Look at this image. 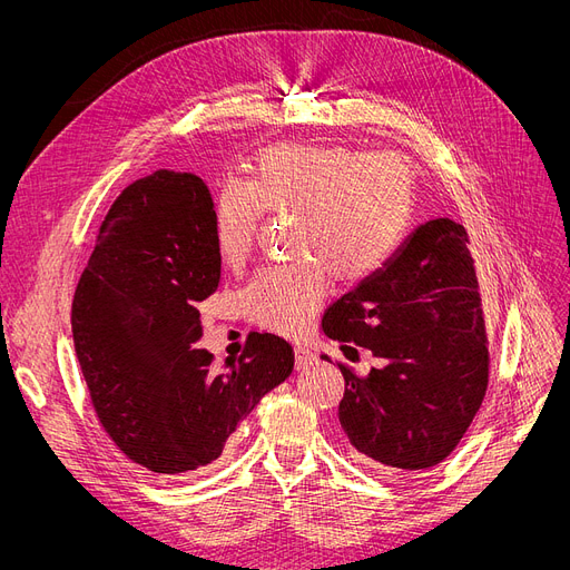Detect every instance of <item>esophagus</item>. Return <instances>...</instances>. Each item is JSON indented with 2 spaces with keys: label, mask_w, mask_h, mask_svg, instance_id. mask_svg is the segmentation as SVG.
<instances>
[{
  "label": "esophagus",
  "mask_w": 570,
  "mask_h": 570,
  "mask_svg": "<svg viewBox=\"0 0 570 570\" xmlns=\"http://www.w3.org/2000/svg\"><path fill=\"white\" fill-rule=\"evenodd\" d=\"M312 361H314V353L303 344H295V365H297V370L312 365Z\"/></svg>",
  "instance_id": "obj_1"
}]
</instances>
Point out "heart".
<instances>
[{
  "mask_svg": "<svg viewBox=\"0 0 570 570\" xmlns=\"http://www.w3.org/2000/svg\"><path fill=\"white\" fill-rule=\"evenodd\" d=\"M415 203L411 164L397 153L286 142L265 149L247 183L226 179L213 215L215 245L243 267L267 215H293L291 254L303 261L265 267L243 293L247 314L279 333L303 331L327 293V275L355 286L393 258Z\"/></svg>",
  "mask_w": 570,
  "mask_h": 570,
  "instance_id": "1",
  "label": "heart"
}]
</instances>
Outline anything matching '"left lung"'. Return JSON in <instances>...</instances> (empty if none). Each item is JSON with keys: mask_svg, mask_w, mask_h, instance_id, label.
<instances>
[{"mask_svg": "<svg viewBox=\"0 0 570 570\" xmlns=\"http://www.w3.org/2000/svg\"><path fill=\"white\" fill-rule=\"evenodd\" d=\"M321 325L348 361H357L361 346L383 363L367 376L337 363L346 381L340 423L357 458L421 471L455 451L490 379L464 226L453 219L417 226L374 277L325 309Z\"/></svg>", "mask_w": 570, "mask_h": 570, "instance_id": "left-lung-1", "label": "left lung"}]
</instances>
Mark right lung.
I'll use <instances>...</instances> for the list:
<instances>
[{"label": "right lung", "instance_id": "1", "mask_svg": "<svg viewBox=\"0 0 570 570\" xmlns=\"http://www.w3.org/2000/svg\"><path fill=\"white\" fill-rule=\"evenodd\" d=\"M213 215L194 173L136 179L110 205L73 295V344L99 423L155 473L215 462L237 423L293 372L291 344L273 333H249L228 372L196 348L198 303L222 277Z\"/></svg>", "mask_w": 570, "mask_h": 570}]
</instances>
